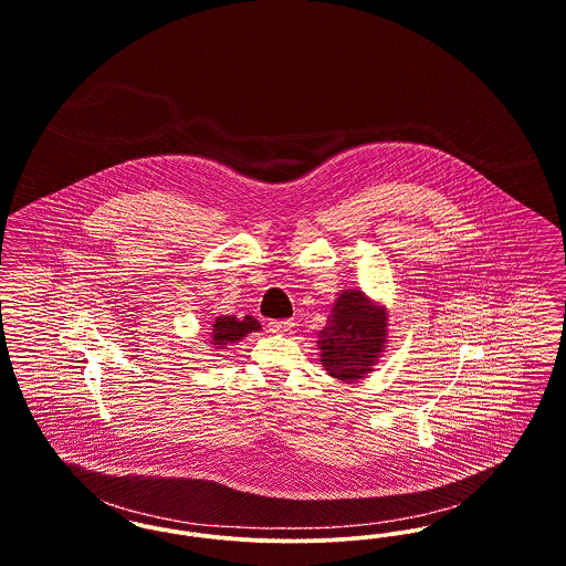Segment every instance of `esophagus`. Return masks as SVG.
<instances>
[{"label": "esophagus", "mask_w": 566, "mask_h": 566, "mask_svg": "<svg viewBox=\"0 0 566 566\" xmlns=\"http://www.w3.org/2000/svg\"><path fill=\"white\" fill-rule=\"evenodd\" d=\"M294 329V321H271L269 323V332L271 334H279V336H285Z\"/></svg>", "instance_id": "obj_1"}]
</instances>
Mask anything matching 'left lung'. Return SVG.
Masks as SVG:
<instances>
[{"label": "left lung", "mask_w": 566, "mask_h": 566, "mask_svg": "<svg viewBox=\"0 0 566 566\" xmlns=\"http://www.w3.org/2000/svg\"><path fill=\"white\" fill-rule=\"evenodd\" d=\"M389 345V311L361 290H343L317 336L321 368L340 382L371 374Z\"/></svg>", "instance_id": "1"}]
</instances>
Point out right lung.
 Returning <instances> with one entry per match:
<instances>
[{"mask_svg":"<svg viewBox=\"0 0 566 566\" xmlns=\"http://www.w3.org/2000/svg\"><path fill=\"white\" fill-rule=\"evenodd\" d=\"M260 329H262V325L253 319L251 315H247L243 319H237L234 315H221L211 325L209 345L213 346L216 350H223L228 346L241 343L247 334H253V332H260Z\"/></svg>","mask_w":566,"mask_h":566,"instance_id":"1","label":"right lung"}]
</instances>
